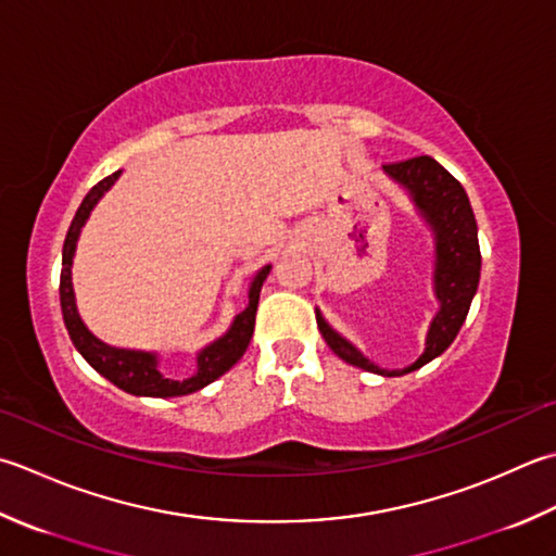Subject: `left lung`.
I'll return each instance as SVG.
<instances>
[{
  "label": "left lung",
  "instance_id": "1",
  "mask_svg": "<svg viewBox=\"0 0 556 556\" xmlns=\"http://www.w3.org/2000/svg\"><path fill=\"white\" fill-rule=\"evenodd\" d=\"M383 168L390 178L405 185L412 200L419 206V212L427 216L433 233H437V271H433V285H437L441 311L437 313V318H433L429 328L427 350H424L415 364L402 368V371H383L374 362H368L354 344L337 334L323 320L320 313H315V320H318V328L330 350L344 358L346 364L380 376H402L415 371V368H421L431 358L443 354L455 340V334L460 332L477 285H480L482 255L480 241H477V222L470 200H467V192L439 161H433L431 156H415L407 161L386 163Z\"/></svg>",
  "mask_w": 556,
  "mask_h": 556
}]
</instances>
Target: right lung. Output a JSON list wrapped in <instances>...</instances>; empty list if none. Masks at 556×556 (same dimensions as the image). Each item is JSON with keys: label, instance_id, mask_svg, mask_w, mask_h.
Returning a JSON list of instances; mask_svg holds the SVG:
<instances>
[{"label": "right lung", "instance_id": "right-lung-1", "mask_svg": "<svg viewBox=\"0 0 556 556\" xmlns=\"http://www.w3.org/2000/svg\"><path fill=\"white\" fill-rule=\"evenodd\" d=\"M117 176L119 170H115L113 176H108L101 182L93 185L89 194L84 198L79 210H76L67 238H64L62 271H60V303H62L64 325H67L72 342L76 350L81 352L86 362H89L98 374L111 380V383L127 390V393L149 395V397H178V395L194 393V390L210 386L212 380L224 376L228 368H231L238 358L245 354L255 330L260 289H263V281L267 279L271 267L267 265L257 271L253 285H250L245 311L236 315L231 330H228L222 340H216L214 344H210L206 350L200 352L198 371H194V376L190 378L185 380L166 378L159 371V358L154 354L115 350V346H108L101 340H96V337L86 330L79 313H76L74 289H72V257H74L76 238H79L81 226L86 224V219H89L93 204L103 198V192L111 188V185L117 180Z\"/></svg>", "mask_w": 556, "mask_h": 556}]
</instances>
